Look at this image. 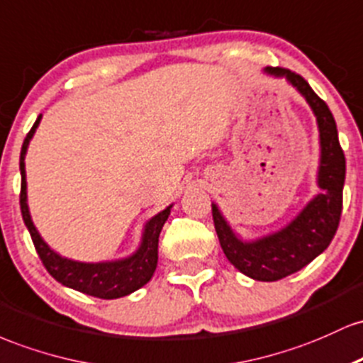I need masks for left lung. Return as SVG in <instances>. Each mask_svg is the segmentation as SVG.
I'll list each match as a JSON object with an SVG mask.
<instances>
[{
    "label": "left lung",
    "instance_id": "obj_1",
    "mask_svg": "<svg viewBox=\"0 0 363 363\" xmlns=\"http://www.w3.org/2000/svg\"><path fill=\"white\" fill-rule=\"evenodd\" d=\"M266 72L274 77H284L302 94L315 115L320 142V161L317 171L319 194L290 225L252 242H243L231 230L216 203H213V219L223 252L236 269L252 279L278 281L311 264L335 238L343 209L346 161L333 113L312 91L307 80L286 68L267 67Z\"/></svg>",
    "mask_w": 363,
    "mask_h": 363
}]
</instances>
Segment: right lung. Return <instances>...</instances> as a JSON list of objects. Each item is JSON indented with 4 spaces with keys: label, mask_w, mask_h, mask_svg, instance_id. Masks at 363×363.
Returning <instances> with one entry per match:
<instances>
[{
    "label": "right lung",
    "mask_w": 363,
    "mask_h": 363,
    "mask_svg": "<svg viewBox=\"0 0 363 363\" xmlns=\"http://www.w3.org/2000/svg\"><path fill=\"white\" fill-rule=\"evenodd\" d=\"M40 116L35 120L34 127L27 133L20 152V174H22V189H20V209L26 223L28 233L32 236L35 250H38L40 260L48 272L58 283L72 290L82 291L85 295L97 296V298L113 300L127 296L130 293L137 291L144 284H147L152 278L157 266V243H160V233L164 226L166 219L171 213L168 206L160 214L150 218L144 226L140 245L132 255L125 259L108 260V262H79L67 257H61L52 248H50L39 231L32 223L30 213L27 206V180H26V154L30 138L34 137L35 128L39 127Z\"/></svg>",
    "instance_id": "1"
}]
</instances>
